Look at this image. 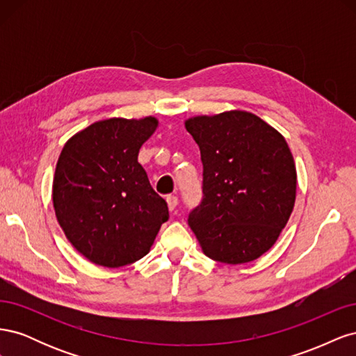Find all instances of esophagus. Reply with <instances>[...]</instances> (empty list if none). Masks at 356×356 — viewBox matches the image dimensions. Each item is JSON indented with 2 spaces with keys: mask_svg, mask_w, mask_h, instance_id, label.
<instances>
[{
  "mask_svg": "<svg viewBox=\"0 0 356 356\" xmlns=\"http://www.w3.org/2000/svg\"><path fill=\"white\" fill-rule=\"evenodd\" d=\"M166 202H168V208H169L170 211H174V209L177 208V204H178V197L174 196V195H169V196L166 197Z\"/></svg>",
  "mask_w": 356,
  "mask_h": 356,
  "instance_id": "34e87169",
  "label": "esophagus"
}]
</instances>
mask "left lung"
<instances>
[{
  "instance_id": "1",
  "label": "left lung",
  "mask_w": 356,
  "mask_h": 356,
  "mask_svg": "<svg viewBox=\"0 0 356 356\" xmlns=\"http://www.w3.org/2000/svg\"><path fill=\"white\" fill-rule=\"evenodd\" d=\"M186 129L203 163V199L188 215L202 251L225 264L257 260L294 208L297 172L285 138L241 110L191 117Z\"/></svg>"
}]
</instances>
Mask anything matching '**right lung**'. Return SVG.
<instances>
[{"label": "right lung", "instance_id": "right-lung-1", "mask_svg": "<svg viewBox=\"0 0 356 356\" xmlns=\"http://www.w3.org/2000/svg\"><path fill=\"white\" fill-rule=\"evenodd\" d=\"M156 117L106 118L71 136L53 178V207L67 239L89 261L120 267L148 254L168 204L138 163Z\"/></svg>", "mask_w": 356, "mask_h": 356}]
</instances>
